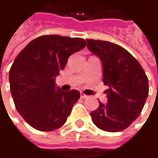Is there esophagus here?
<instances>
[{
	"instance_id": "esophagus-1",
	"label": "esophagus",
	"mask_w": 158,
	"mask_h": 158,
	"mask_svg": "<svg viewBox=\"0 0 158 158\" xmlns=\"http://www.w3.org/2000/svg\"><path fill=\"white\" fill-rule=\"evenodd\" d=\"M80 97H81V99H87V98H89V96L86 95V94H84L83 92H80Z\"/></svg>"
}]
</instances>
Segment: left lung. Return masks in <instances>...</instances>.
I'll list each match as a JSON object with an SVG mask.
<instances>
[{"label": "left lung", "mask_w": 158, "mask_h": 158, "mask_svg": "<svg viewBox=\"0 0 158 158\" xmlns=\"http://www.w3.org/2000/svg\"><path fill=\"white\" fill-rule=\"evenodd\" d=\"M88 49L102 64L107 103L100 102L90 112L100 129L116 133L126 129L140 114L148 96V79L139 62L123 48L107 41L88 39Z\"/></svg>", "instance_id": "1"}]
</instances>
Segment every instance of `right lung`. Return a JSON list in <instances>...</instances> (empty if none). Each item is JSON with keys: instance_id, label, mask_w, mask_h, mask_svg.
<instances>
[{"instance_id": "add662e5", "label": "right lung", "mask_w": 158, "mask_h": 158, "mask_svg": "<svg viewBox=\"0 0 158 158\" xmlns=\"http://www.w3.org/2000/svg\"><path fill=\"white\" fill-rule=\"evenodd\" d=\"M85 47L82 38L42 35L16 56L9 72L11 93L17 111L35 129L50 132L66 123L80 94L61 90L55 80L69 56Z\"/></svg>"}]
</instances>
